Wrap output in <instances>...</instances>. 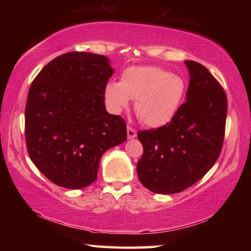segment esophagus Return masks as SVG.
Masks as SVG:
<instances>
[{"mask_svg": "<svg viewBox=\"0 0 251 251\" xmlns=\"http://www.w3.org/2000/svg\"><path fill=\"white\" fill-rule=\"evenodd\" d=\"M136 136H137V131L131 126H127V137H128V139H133Z\"/></svg>", "mask_w": 251, "mask_h": 251, "instance_id": "1", "label": "esophagus"}]
</instances>
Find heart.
<instances>
[{"label": "heart", "mask_w": 251, "mask_h": 251, "mask_svg": "<svg viewBox=\"0 0 251 251\" xmlns=\"http://www.w3.org/2000/svg\"><path fill=\"white\" fill-rule=\"evenodd\" d=\"M187 85L180 76L157 66H135L126 70L121 82L106 85L109 108L120 113L136 100L135 112L144 124L158 128L173 121L185 100Z\"/></svg>", "instance_id": "b5f03b06"}]
</instances>
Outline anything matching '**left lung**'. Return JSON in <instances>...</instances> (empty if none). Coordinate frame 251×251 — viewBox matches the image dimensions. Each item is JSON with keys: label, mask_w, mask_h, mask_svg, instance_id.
Returning <instances> with one entry per match:
<instances>
[{"label": "left lung", "mask_w": 251, "mask_h": 251, "mask_svg": "<svg viewBox=\"0 0 251 251\" xmlns=\"http://www.w3.org/2000/svg\"><path fill=\"white\" fill-rule=\"evenodd\" d=\"M189 71L186 101L167 125L139 130L144 152L139 181L156 194L180 193L201 179L222 151L227 96L205 66L185 61Z\"/></svg>", "instance_id": "left-lung-1"}]
</instances>
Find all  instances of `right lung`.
Instances as JSON below:
<instances>
[{
    "label": "right lung",
    "mask_w": 251,
    "mask_h": 251,
    "mask_svg": "<svg viewBox=\"0 0 251 251\" xmlns=\"http://www.w3.org/2000/svg\"><path fill=\"white\" fill-rule=\"evenodd\" d=\"M113 73L104 55L70 52L52 59L32 82L25 107L27 152L55 185H91L104 152L126 141L125 121L104 104Z\"/></svg>",
    "instance_id": "right-lung-1"
}]
</instances>
